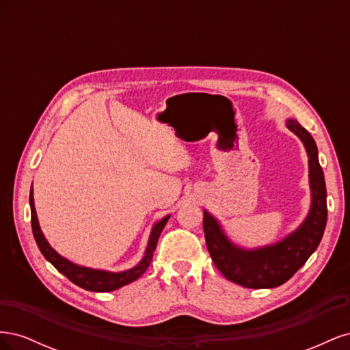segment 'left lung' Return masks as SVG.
I'll return each instance as SVG.
<instances>
[{"mask_svg":"<svg viewBox=\"0 0 350 350\" xmlns=\"http://www.w3.org/2000/svg\"><path fill=\"white\" fill-rule=\"evenodd\" d=\"M286 126L299 137L310 167L311 207L305 220L288 237L271 245L247 250L232 242L219 220L204 210V237L210 257L224 276L243 288L270 289L288 282L320 245L327 224V189L312 135L289 118Z\"/></svg>","mask_w":350,"mask_h":350,"instance_id":"8db88e82","label":"left lung"}]
</instances>
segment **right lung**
<instances>
[{
  "label": "right lung",
  "mask_w": 350,
  "mask_h": 350,
  "mask_svg": "<svg viewBox=\"0 0 350 350\" xmlns=\"http://www.w3.org/2000/svg\"><path fill=\"white\" fill-rule=\"evenodd\" d=\"M29 203H30V213H31V230H33V237L38 243V247L40 252L44 254V257L54 266L59 273L64 274L67 279H70L74 284L80 286V288L90 291V292H111L122 288V286L129 284L134 280L139 279L142 274L147 270V267L150 266L152 258H153V251L156 250L157 245V239L161 237V232L163 230L165 225L167 224L169 217L171 215L165 216L159 221L153 225L149 242H147L144 257L140 260V262L134 266L133 269L124 270V271H107V270H98V269H90V267H83L79 266V264L72 262L52 248L49 245V242L44 237L39 226V220L36 216V210H35V201H33V188L30 189V197H29Z\"/></svg>",
  "instance_id": "obj_1"
}]
</instances>
